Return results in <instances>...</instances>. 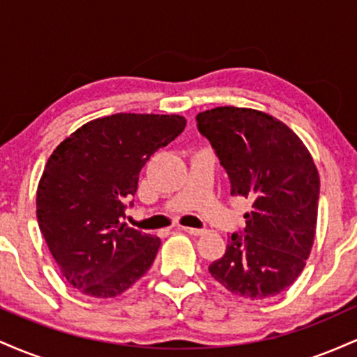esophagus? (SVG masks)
<instances>
[{
	"mask_svg": "<svg viewBox=\"0 0 357 357\" xmlns=\"http://www.w3.org/2000/svg\"><path fill=\"white\" fill-rule=\"evenodd\" d=\"M181 230L190 233V235H192V236H199V235H203L204 231H206L204 228H190V227H181Z\"/></svg>",
	"mask_w": 357,
	"mask_h": 357,
	"instance_id": "1",
	"label": "esophagus"
}]
</instances>
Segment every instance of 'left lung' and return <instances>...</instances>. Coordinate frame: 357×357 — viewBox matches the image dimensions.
<instances>
[{
  "mask_svg": "<svg viewBox=\"0 0 357 357\" xmlns=\"http://www.w3.org/2000/svg\"><path fill=\"white\" fill-rule=\"evenodd\" d=\"M230 179L231 196L248 199L245 228L208 267L235 296L268 298L305 267L314 243L319 174L304 142L284 122L253 109L216 107L196 116Z\"/></svg>",
  "mask_w": 357,
  "mask_h": 357,
  "instance_id": "8db88e82",
  "label": "left lung"
}]
</instances>
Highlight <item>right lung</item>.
<instances>
[{"mask_svg":"<svg viewBox=\"0 0 357 357\" xmlns=\"http://www.w3.org/2000/svg\"><path fill=\"white\" fill-rule=\"evenodd\" d=\"M184 126L181 116L114 114L82 126L48 158L36 218L61 275L85 296L116 297L153 265L161 240L122 220L147 159Z\"/></svg>","mask_w":357,"mask_h":357,"instance_id":"1","label":"right lung"}]
</instances>
